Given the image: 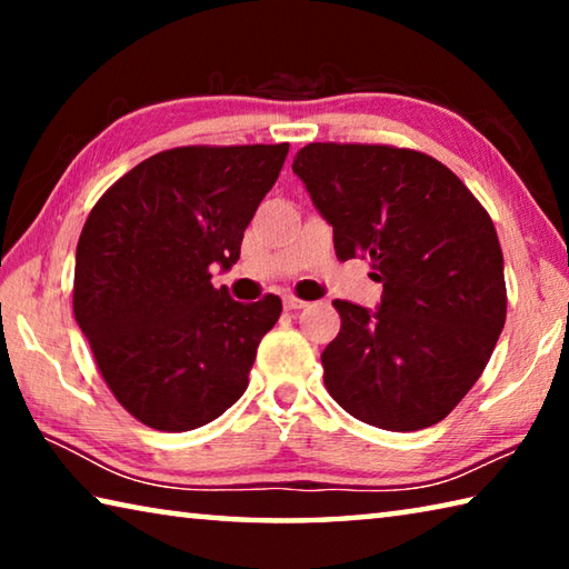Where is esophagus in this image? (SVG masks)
I'll return each mask as SVG.
<instances>
[{"label": "esophagus", "instance_id": "34e87169", "mask_svg": "<svg viewBox=\"0 0 569 569\" xmlns=\"http://www.w3.org/2000/svg\"><path fill=\"white\" fill-rule=\"evenodd\" d=\"M306 306H308V303L301 301V298L283 296V308H286V311H301V308H306Z\"/></svg>", "mask_w": 569, "mask_h": 569}]
</instances>
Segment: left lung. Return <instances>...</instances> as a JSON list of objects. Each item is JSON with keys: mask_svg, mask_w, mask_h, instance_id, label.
Listing matches in <instances>:
<instances>
[{"mask_svg": "<svg viewBox=\"0 0 569 569\" xmlns=\"http://www.w3.org/2000/svg\"><path fill=\"white\" fill-rule=\"evenodd\" d=\"M293 172L333 226L339 261L369 258L381 306L333 301L321 353L339 407L371 427L427 429L467 397L507 319L492 218L455 172L419 150L311 142Z\"/></svg>", "mask_w": 569, "mask_h": 569, "instance_id": "obj_1", "label": "left lung"}]
</instances>
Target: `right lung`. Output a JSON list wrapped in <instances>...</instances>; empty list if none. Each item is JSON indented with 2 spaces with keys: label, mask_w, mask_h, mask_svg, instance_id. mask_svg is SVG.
<instances>
[{
  "label": "right lung",
  "mask_w": 569,
  "mask_h": 569,
  "mask_svg": "<svg viewBox=\"0 0 569 569\" xmlns=\"http://www.w3.org/2000/svg\"><path fill=\"white\" fill-rule=\"evenodd\" d=\"M288 156L281 146H188L142 160L94 203L74 256V321L134 419L190 431L243 397L281 298L238 303L210 283Z\"/></svg>",
  "instance_id": "obj_1"
}]
</instances>
